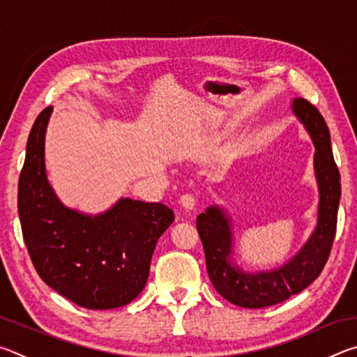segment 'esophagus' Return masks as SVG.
I'll list each match as a JSON object with an SVG mask.
<instances>
[{
	"mask_svg": "<svg viewBox=\"0 0 357 357\" xmlns=\"http://www.w3.org/2000/svg\"><path fill=\"white\" fill-rule=\"evenodd\" d=\"M179 204L185 211H193V208H195V198H193V195H190V193H185V195L181 197Z\"/></svg>",
	"mask_w": 357,
	"mask_h": 357,
	"instance_id": "esophagus-1",
	"label": "esophagus"
}]
</instances>
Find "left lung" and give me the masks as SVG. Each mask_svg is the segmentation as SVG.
<instances>
[{"instance_id":"8db88e82","label":"left lung","mask_w":357,"mask_h":357,"mask_svg":"<svg viewBox=\"0 0 357 357\" xmlns=\"http://www.w3.org/2000/svg\"><path fill=\"white\" fill-rule=\"evenodd\" d=\"M296 114L315 146V170L319 203L317 227L302 249L280 268L249 273L233 261V227L227 211L209 206L197 217L211 283L222 298L245 309H263L301 293L321 274L335 238L340 203V173L331 148V134L321 113L302 98L293 99Z\"/></svg>"}]
</instances>
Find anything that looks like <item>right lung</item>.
I'll use <instances>...</instances> for the list:
<instances>
[{"label":"right lung","mask_w":357,"mask_h":357,"mask_svg":"<svg viewBox=\"0 0 357 357\" xmlns=\"http://www.w3.org/2000/svg\"><path fill=\"white\" fill-rule=\"evenodd\" d=\"M53 107L29 132L19 179V217L36 271L48 287L91 310L123 307L143 291L155 244L174 214L162 203L119 198L102 214L61 203L45 173V132Z\"/></svg>","instance_id":"1"}]
</instances>
